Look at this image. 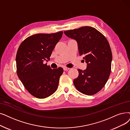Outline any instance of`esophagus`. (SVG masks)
<instances>
[{
	"label": "esophagus",
	"instance_id": "obj_1",
	"mask_svg": "<svg viewBox=\"0 0 130 130\" xmlns=\"http://www.w3.org/2000/svg\"><path fill=\"white\" fill-rule=\"evenodd\" d=\"M63 70H64V71H68V70H70V69L67 68V67H64Z\"/></svg>",
	"mask_w": 130,
	"mask_h": 130
}]
</instances>
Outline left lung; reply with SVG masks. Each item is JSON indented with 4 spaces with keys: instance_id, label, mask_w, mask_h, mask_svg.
<instances>
[{
    "instance_id": "left-lung-1",
    "label": "left lung",
    "mask_w": 130,
    "mask_h": 130,
    "mask_svg": "<svg viewBox=\"0 0 130 130\" xmlns=\"http://www.w3.org/2000/svg\"><path fill=\"white\" fill-rule=\"evenodd\" d=\"M64 33L76 41L79 54L83 56L87 64L86 70H78V76L73 81L75 88L84 94H95L104 87L110 74L112 54L108 41L103 34L91 26Z\"/></svg>"
}]
</instances>
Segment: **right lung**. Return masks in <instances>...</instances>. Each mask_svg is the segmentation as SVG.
I'll return each mask as SVG.
<instances>
[{"instance_id":"right-lung-1","label":"right lung","mask_w":130,"mask_h":130,"mask_svg":"<svg viewBox=\"0 0 130 130\" xmlns=\"http://www.w3.org/2000/svg\"><path fill=\"white\" fill-rule=\"evenodd\" d=\"M63 33L60 31L32 35L25 39L18 49L16 57L18 75L25 89L36 98H46L58 88L63 69H52L44 61L50 60Z\"/></svg>"}]
</instances>
